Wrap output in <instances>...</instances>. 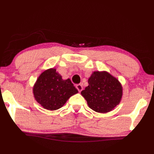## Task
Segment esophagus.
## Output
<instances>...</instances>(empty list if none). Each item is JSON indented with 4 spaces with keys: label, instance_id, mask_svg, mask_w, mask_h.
<instances>
[{
    "label": "esophagus",
    "instance_id": "1",
    "mask_svg": "<svg viewBox=\"0 0 154 154\" xmlns=\"http://www.w3.org/2000/svg\"><path fill=\"white\" fill-rule=\"evenodd\" d=\"M76 88L79 91V92H81V91L83 90V85L81 84H79V85H76Z\"/></svg>",
    "mask_w": 154,
    "mask_h": 154
}]
</instances>
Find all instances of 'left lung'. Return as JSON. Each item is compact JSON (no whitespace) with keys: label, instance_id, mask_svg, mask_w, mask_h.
<instances>
[{"label":"left lung","instance_id":"8db88e82","mask_svg":"<svg viewBox=\"0 0 154 154\" xmlns=\"http://www.w3.org/2000/svg\"><path fill=\"white\" fill-rule=\"evenodd\" d=\"M88 83L89 85L81 93L94 111L109 112L120 103L122 96V85L108 72L94 71Z\"/></svg>","mask_w":154,"mask_h":154}]
</instances>
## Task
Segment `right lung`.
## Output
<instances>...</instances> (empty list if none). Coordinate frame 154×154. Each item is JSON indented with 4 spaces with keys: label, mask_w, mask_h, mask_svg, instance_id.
<instances>
[{
    "label": "right lung",
    "mask_w": 154,
    "mask_h": 154,
    "mask_svg": "<svg viewBox=\"0 0 154 154\" xmlns=\"http://www.w3.org/2000/svg\"><path fill=\"white\" fill-rule=\"evenodd\" d=\"M77 93L71 80H63L54 68L42 72L33 87L35 99L49 110L60 109L72 95Z\"/></svg>",
    "instance_id": "right-lung-1"
}]
</instances>
